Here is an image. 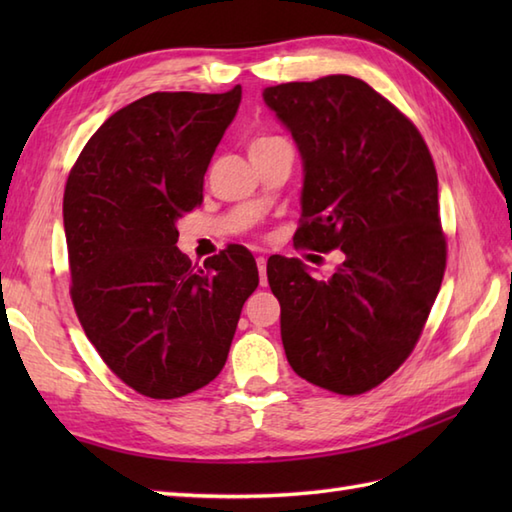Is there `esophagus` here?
Wrapping results in <instances>:
<instances>
[{
    "instance_id": "esophagus-1",
    "label": "esophagus",
    "mask_w": 512,
    "mask_h": 512,
    "mask_svg": "<svg viewBox=\"0 0 512 512\" xmlns=\"http://www.w3.org/2000/svg\"><path fill=\"white\" fill-rule=\"evenodd\" d=\"M255 262H257V270H259V281H262V286H266V257L259 255Z\"/></svg>"
}]
</instances>
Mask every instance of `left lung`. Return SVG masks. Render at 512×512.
Here are the masks:
<instances>
[{"instance_id":"1","label":"left lung","mask_w":512,"mask_h":512,"mask_svg":"<svg viewBox=\"0 0 512 512\" xmlns=\"http://www.w3.org/2000/svg\"><path fill=\"white\" fill-rule=\"evenodd\" d=\"M262 96L301 156L295 242L343 253L325 279L297 257L268 259L288 363L312 385L363 394L405 363L438 297L447 242L436 167L409 118L354 76Z\"/></svg>"}]
</instances>
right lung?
<instances>
[{
  "mask_svg": "<svg viewBox=\"0 0 512 512\" xmlns=\"http://www.w3.org/2000/svg\"><path fill=\"white\" fill-rule=\"evenodd\" d=\"M239 101V85L147 94L96 129L65 184L74 310L107 367L149 398L187 396L222 372L259 284L244 246H226L204 268L176 246Z\"/></svg>",
  "mask_w": 512,
  "mask_h": 512,
  "instance_id": "right-lung-1",
  "label": "right lung"
}]
</instances>
